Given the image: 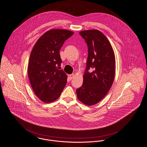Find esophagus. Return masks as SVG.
Listing matches in <instances>:
<instances>
[{
  "instance_id": "1",
  "label": "esophagus",
  "mask_w": 147,
  "mask_h": 147,
  "mask_svg": "<svg viewBox=\"0 0 147 147\" xmlns=\"http://www.w3.org/2000/svg\"><path fill=\"white\" fill-rule=\"evenodd\" d=\"M68 78L69 80H71V79L73 78V77H74V74H69V75H68Z\"/></svg>"
}]
</instances>
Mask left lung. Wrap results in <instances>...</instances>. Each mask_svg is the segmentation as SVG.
Wrapping results in <instances>:
<instances>
[{
  "label": "left lung",
  "mask_w": 147,
  "mask_h": 147,
  "mask_svg": "<svg viewBox=\"0 0 147 147\" xmlns=\"http://www.w3.org/2000/svg\"><path fill=\"white\" fill-rule=\"evenodd\" d=\"M79 34L87 45L88 54L83 82L76 93L80 101L91 106L100 101L110 90L115 78V57L109 41L100 31H82Z\"/></svg>",
  "instance_id": "8db88e82"
}]
</instances>
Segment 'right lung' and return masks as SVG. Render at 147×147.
Listing matches in <instances>:
<instances>
[{
  "instance_id": "right-lung-1",
  "label": "right lung",
  "mask_w": 147,
  "mask_h": 147,
  "mask_svg": "<svg viewBox=\"0 0 147 147\" xmlns=\"http://www.w3.org/2000/svg\"><path fill=\"white\" fill-rule=\"evenodd\" d=\"M74 32L55 29L41 36L32 50L28 75L36 95L46 103L54 101L60 96L67 82V76L59 69L62 62L59 51Z\"/></svg>"
}]
</instances>
